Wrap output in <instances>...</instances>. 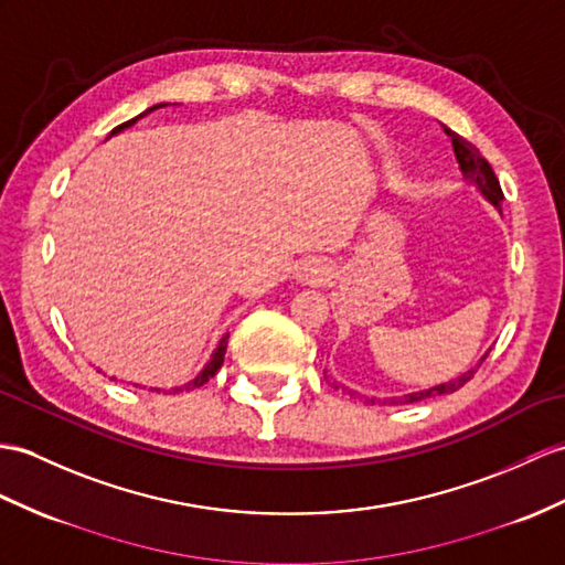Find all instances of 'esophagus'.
Returning a JSON list of instances; mask_svg holds the SVG:
<instances>
[{"mask_svg":"<svg viewBox=\"0 0 565 565\" xmlns=\"http://www.w3.org/2000/svg\"><path fill=\"white\" fill-rule=\"evenodd\" d=\"M328 278V266L319 258H307L301 260L297 268V280L305 285H321Z\"/></svg>","mask_w":565,"mask_h":565,"instance_id":"1","label":"esophagus"}]
</instances>
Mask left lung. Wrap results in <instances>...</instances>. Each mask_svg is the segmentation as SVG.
<instances>
[{
  "label": "left lung",
  "instance_id": "obj_1",
  "mask_svg": "<svg viewBox=\"0 0 565 565\" xmlns=\"http://www.w3.org/2000/svg\"><path fill=\"white\" fill-rule=\"evenodd\" d=\"M444 131L450 136V143H452V150H456V160H458V164H460L462 177L467 179V182H472V184L481 191V196H484V199L493 205V209L501 211L503 191H501V184H499L497 174H493V170H491V164H489L484 158H481L479 150H477L470 141H465L460 134L450 131L448 127H444ZM487 354H489V352H487ZM487 354L481 356V360L477 362V366H472L470 371H465V374H460L458 379H452V381H448V383H438V386H434V388L415 391V393H407V395H401V397H386V401H376V397H366V405H376V403H381V405H409V403L426 401V397L456 393L458 388H462L465 383L475 376V371L481 366V362L487 360ZM323 376H326V374H323ZM326 379H328V376H326ZM333 388H335V391L342 388V393L356 395L354 391H350V388H345V386H338L335 381H333Z\"/></svg>",
  "mask_w": 565,
  "mask_h": 565
}]
</instances>
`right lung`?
<instances>
[{"label": "right lung", "mask_w": 565, "mask_h": 565, "mask_svg": "<svg viewBox=\"0 0 565 565\" xmlns=\"http://www.w3.org/2000/svg\"><path fill=\"white\" fill-rule=\"evenodd\" d=\"M158 107H164V103H160V105H153V107H148L146 109V113H141L139 117H134V119H129V121H124V124H119V127H115L113 129V134H109V136H115V134H119V131H124V129H129V127H134V124L136 121H139L141 117H146V115H150V113H153V109H158ZM227 338L230 335H223V340H220L217 342V348L213 350V354H211V360L209 362H205V366L201 369V374L196 376V379H191L189 383H184V386H179V388H172L170 393H179V391H194V388H201L203 386V383H209L215 374H217V369L220 366H223V362H225V350H227ZM150 391H153V388H150ZM158 393H160V388H156Z\"/></svg>", "instance_id": "obj_1"}]
</instances>
